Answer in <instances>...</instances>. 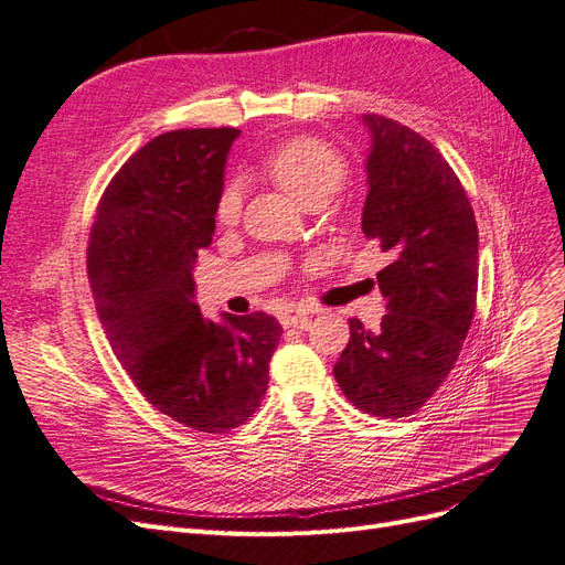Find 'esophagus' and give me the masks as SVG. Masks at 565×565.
<instances>
[{"label": "esophagus", "mask_w": 565, "mask_h": 565, "mask_svg": "<svg viewBox=\"0 0 565 565\" xmlns=\"http://www.w3.org/2000/svg\"><path fill=\"white\" fill-rule=\"evenodd\" d=\"M280 322L285 328H297V330H306L311 324V313L301 309V306H287V309L280 311Z\"/></svg>", "instance_id": "1"}]
</instances>
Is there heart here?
Listing matches in <instances>:
<instances>
[{
    "instance_id": "obj_1",
    "label": "heart",
    "mask_w": 565,
    "mask_h": 565,
    "mask_svg": "<svg viewBox=\"0 0 565 565\" xmlns=\"http://www.w3.org/2000/svg\"><path fill=\"white\" fill-rule=\"evenodd\" d=\"M264 174L276 181L285 195L303 210L328 202L347 183L349 167L334 148L318 139H295L278 146L262 162ZM243 210V185L228 181L216 198L214 218L221 226H233Z\"/></svg>"
}]
</instances>
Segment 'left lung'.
Returning a JSON list of instances; mask_svg holds the SVG:
<instances>
[{"mask_svg": "<svg viewBox=\"0 0 565 565\" xmlns=\"http://www.w3.org/2000/svg\"><path fill=\"white\" fill-rule=\"evenodd\" d=\"M363 233L391 264L377 273L386 316L377 332L351 318L334 365L344 396L363 413H417L455 367L473 320L478 228L469 198L440 152L396 119L363 115Z\"/></svg>", "mask_w": 565, "mask_h": 565, "instance_id": "left-lung-1", "label": "left lung"}]
</instances>
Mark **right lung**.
I'll return each instance as SVG.
<instances>
[{"instance_id":"right-lung-1","label":"right lung","mask_w":565,"mask_h":565,"mask_svg":"<svg viewBox=\"0 0 565 565\" xmlns=\"http://www.w3.org/2000/svg\"><path fill=\"white\" fill-rule=\"evenodd\" d=\"M237 129H179L125 162L98 202L87 270L110 347L146 401L188 429L226 434L268 388L282 328L268 313L204 320L193 268Z\"/></svg>"}]
</instances>
